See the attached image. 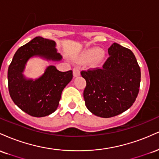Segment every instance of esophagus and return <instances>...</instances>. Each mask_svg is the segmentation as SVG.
<instances>
[{
    "label": "esophagus",
    "instance_id": "1",
    "mask_svg": "<svg viewBox=\"0 0 159 159\" xmlns=\"http://www.w3.org/2000/svg\"><path fill=\"white\" fill-rule=\"evenodd\" d=\"M73 75L74 77H78V76L80 75V71L77 67L73 68Z\"/></svg>",
    "mask_w": 159,
    "mask_h": 159
}]
</instances>
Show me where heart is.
<instances>
[{"instance_id": "1", "label": "heart", "mask_w": 159, "mask_h": 159, "mask_svg": "<svg viewBox=\"0 0 159 159\" xmlns=\"http://www.w3.org/2000/svg\"><path fill=\"white\" fill-rule=\"evenodd\" d=\"M106 58V53L103 49H99L97 47H93L85 50L78 57L80 62L90 61V66L96 68L100 66L105 62Z\"/></svg>"}]
</instances>
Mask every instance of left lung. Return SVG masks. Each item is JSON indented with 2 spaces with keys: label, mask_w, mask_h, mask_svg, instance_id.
<instances>
[{
  "label": "left lung",
  "mask_w": 159,
  "mask_h": 159,
  "mask_svg": "<svg viewBox=\"0 0 159 159\" xmlns=\"http://www.w3.org/2000/svg\"><path fill=\"white\" fill-rule=\"evenodd\" d=\"M108 54L102 68L81 72L87 82L84 90L86 107L103 118L122 114L132 106L140 83V66L130 49L114 43Z\"/></svg>",
  "instance_id": "left-lung-1"
}]
</instances>
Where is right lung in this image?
I'll return each mask as SVG.
<instances>
[{"instance_id": "add662e5", "label": "right lung", "mask_w": 159, "mask_h": 159, "mask_svg": "<svg viewBox=\"0 0 159 159\" xmlns=\"http://www.w3.org/2000/svg\"><path fill=\"white\" fill-rule=\"evenodd\" d=\"M55 45L53 40L36 36L18 49L9 66L7 78L10 97L21 110L32 116L43 117L54 112L62 91L72 79V70L61 72L54 66L47 67L37 79H27L24 76L25 65L32 57L61 61L62 56L57 52Z\"/></svg>"}]
</instances>
